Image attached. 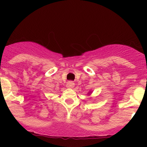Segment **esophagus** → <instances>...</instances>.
<instances>
[{
  "label": "esophagus",
  "mask_w": 147,
  "mask_h": 147,
  "mask_svg": "<svg viewBox=\"0 0 147 147\" xmlns=\"http://www.w3.org/2000/svg\"><path fill=\"white\" fill-rule=\"evenodd\" d=\"M66 87H67V88H73V87H75V82H72V81H68V82H67Z\"/></svg>",
  "instance_id": "obj_1"
}]
</instances>
